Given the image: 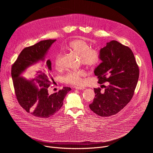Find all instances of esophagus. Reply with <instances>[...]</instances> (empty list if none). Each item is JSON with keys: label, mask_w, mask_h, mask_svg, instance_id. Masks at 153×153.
Segmentation results:
<instances>
[{"label": "esophagus", "mask_w": 153, "mask_h": 153, "mask_svg": "<svg viewBox=\"0 0 153 153\" xmlns=\"http://www.w3.org/2000/svg\"><path fill=\"white\" fill-rule=\"evenodd\" d=\"M75 89L76 90H83L85 88H84V87H82V86H76L75 87Z\"/></svg>", "instance_id": "1"}]
</instances>
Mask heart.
<instances>
[{"mask_svg":"<svg viewBox=\"0 0 153 153\" xmlns=\"http://www.w3.org/2000/svg\"><path fill=\"white\" fill-rule=\"evenodd\" d=\"M67 48L80 57L81 62L87 67H93L99 62L100 56L97 51L90 49V45L85 40L76 39L70 42ZM54 65L57 70L62 68V54H57L54 59ZM86 73L83 70L70 71L63 77L65 83L73 85H80L83 83V77Z\"/></svg>","mask_w":153,"mask_h":153,"instance_id":"1","label":"heart"}]
</instances>
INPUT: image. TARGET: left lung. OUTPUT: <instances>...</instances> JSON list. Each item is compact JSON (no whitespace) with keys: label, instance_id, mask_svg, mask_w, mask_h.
I'll return each instance as SVG.
<instances>
[{"label":"left lung","instance_id":"1","mask_svg":"<svg viewBox=\"0 0 153 153\" xmlns=\"http://www.w3.org/2000/svg\"><path fill=\"white\" fill-rule=\"evenodd\" d=\"M102 62L94 73L105 91L94 88L95 97L89 106L91 110L102 117L118 113L132 99L139 76V70L133 51L116 40L107 42L99 51Z\"/></svg>","mask_w":153,"mask_h":153}]
</instances>
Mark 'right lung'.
Listing matches in <instances>:
<instances>
[{
  "mask_svg": "<svg viewBox=\"0 0 153 153\" xmlns=\"http://www.w3.org/2000/svg\"><path fill=\"white\" fill-rule=\"evenodd\" d=\"M56 40H42L21 51L11 68V76L17 99L20 106L34 116L48 118L56 113L63 105V99L71 90L63 87L50 94L48 88L53 82L51 74V62L45 60L49 49ZM40 63L41 68L28 79L23 77L29 67Z\"/></svg>",
  "mask_w": 153,
  "mask_h": 153,
  "instance_id": "1",
  "label": "right lung"
}]
</instances>
